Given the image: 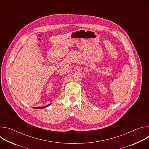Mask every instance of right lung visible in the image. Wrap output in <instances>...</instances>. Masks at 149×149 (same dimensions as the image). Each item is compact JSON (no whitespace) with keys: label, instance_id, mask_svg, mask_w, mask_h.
<instances>
[{"label":"right lung","instance_id":"add662e5","mask_svg":"<svg viewBox=\"0 0 149 149\" xmlns=\"http://www.w3.org/2000/svg\"><path fill=\"white\" fill-rule=\"evenodd\" d=\"M50 104H48V105H46V106H44V107H33V109H44V108H46V107H47L48 106H49Z\"/></svg>","mask_w":149,"mask_h":149}]
</instances>
